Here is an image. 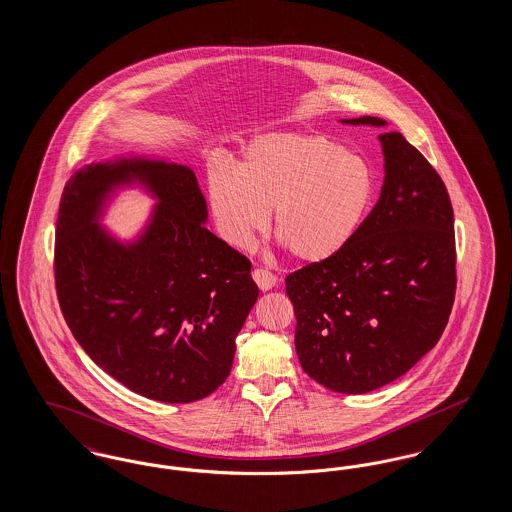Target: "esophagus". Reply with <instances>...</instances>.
I'll return each mask as SVG.
<instances>
[{"label": "esophagus", "instance_id": "34e87169", "mask_svg": "<svg viewBox=\"0 0 512 512\" xmlns=\"http://www.w3.org/2000/svg\"><path fill=\"white\" fill-rule=\"evenodd\" d=\"M253 280L259 286V290H263V292H268L276 286V276L272 272H268L267 268H255Z\"/></svg>", "mask_w": 512, "mask_h": 512}]
</instances>
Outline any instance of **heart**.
Returning <instances> with one entry per match:
<instances>
[{"label": "heart", "mask_w": 512, "mask_h": 512, "mask_svg": "<svg viewBox=\"0 0 512 512\" xmlns=\"http://www.w3.org/2000/svg\"><path fill=\"white\" fill-rule=\"evenodd\" d=\"M209 207L220 238L247 249L267 228L299 261L322 263L351 242L372 201L365 163L320 134H268L238 171L213 169Z\"/></svg>", "instance_id": "heart-1"}]
</instances>
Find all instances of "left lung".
Wrapping results in <instances>:
<instances>
[{
  "mask_svg": "<svg viewBox=\"0 0 512 512\" xmlns=\"http://www.w3.org/2000/svg\"><path fill=\"white\" fill-rule=\"evenodd\" d=\"M341 122L388 126L378 117ZM378 140V203L338 255L286 278L301 366L338 393L378 390L413 368L438 343L455 299L447 188L399 132Z\"/></svg>",
  "mask_w": 512,
  "mask_h": 512,
  "instance_id": "obj_1",
  "label": "left lung"
}]
</instances>
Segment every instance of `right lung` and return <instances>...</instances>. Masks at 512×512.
Returning <instances> with one entry per match:
<instances>
[{"mask_svg": "<svg viewBox=\"0 0 512 512\" xmlns=\"http://www.w3.org/2000/svg\"><path fill=\"white\" fill-rule=\"evenodd\" d=\"M140 187L154 209L122 241L100 224L113 196ZM194 171L163 157L90 163L67 182L55 230V288L96 365L147 399L192 403L228 378L257 301L251 263L207 230Z\"/></svg>", "mask_w": 512, "mask_h": 512, "instance_id": "right-lung-1", "label": "right lung"}]
</instances>
